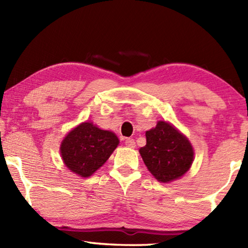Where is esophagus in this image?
Returning <instances> with one entry per match:
<instances>
[{"instance_id":"34e87169","label":"esophagus","mask_w":248,"mask_h":248,"mask_svg":"<svg viewBox=\"0 0 248 248\" xmlns=\"http://www.w3.org/2000/svg\"><path fill=\"white\" fill-rule=\"evenodd\" d=\"M124 143H125V145L128 146V148H134V146H136V142H134L133 139H130V138H129V139L125 140Z\"/></svg>"}]
</instances>
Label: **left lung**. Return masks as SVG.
Segmentation results:
<instances>
[{"mask_svg": "<svg viewBox=\"0 0 248 248\" xmlns=\"http://www.w3.org/2000/svg\"><path fill=\"white\" fill-rule=\"evenodd\" d=\"M146 144L139 150L144 164L161 183H170L187 173L194 161L189 140L166 121L145 132Z\"/></svg>", "mask_w": 248, "mask_h": 248, "instance_id": "obj_1", "label": "left lung"}]
</instances>
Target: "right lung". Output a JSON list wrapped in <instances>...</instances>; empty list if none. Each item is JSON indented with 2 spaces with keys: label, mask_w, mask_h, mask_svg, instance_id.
Listing matches in <instances>:
<instances>
[{
  "label": "right lung",
  "mask_w": 248,
  "mask_h": 248,
  "mask_svg": "<svg viewBox=\"0 0 248 248\" xmlns=\"http://www.w3.org/2000/svg\"><path fill=\"white\" fill-rule=\"evenodd\" d=\"M119 139L93 123H83L66 134L60 153L68 169L81 177H90L114 152Z\"/></svg>",
  "instance_id": "obj_1"
}]
</instances>
